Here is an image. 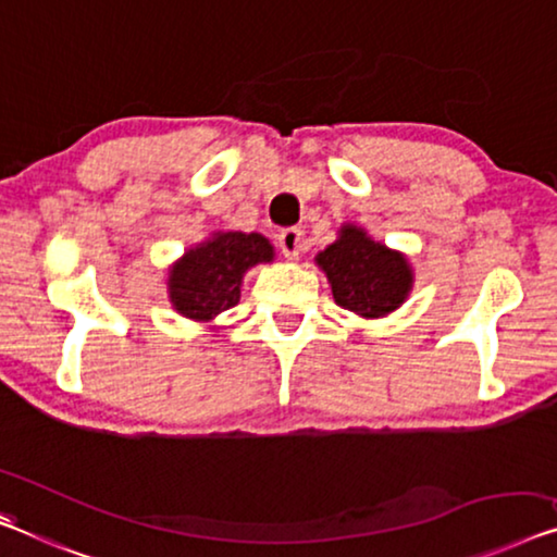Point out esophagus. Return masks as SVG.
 Segmentation results:
<instances>
[{"instance_id": "34e87169", "label": "esophagus", "mask_w": 557, "mask_h": 557, "mask_svg": "<svg viewBox=\"0 0 557 557\" xmlns=\"http://www.w3.org/2000/svg\"><path fill=\"white\" fill-rule=\"evenodd\" d=\"M277 243H280L282 255H285L287 260H297L302 252V230H297V227L282 230L277 235Z\"/></svg>"}]
</instances>
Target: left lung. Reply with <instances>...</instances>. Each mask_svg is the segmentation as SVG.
<instances>
[{
    "instance_id": "1",
    "label": "left lung",
    "mask_w": 557,
    "mask_h": 557,
    "mask_svg": "<svg viewBox=\"0 0 557 557\" xmlns=\"http://www.w3.org/2000/svg\"><path fill=\"white\" fill-rule=\"evenodd\" d=\"M314 262L327 275L335 302L364 320L397 310L414 282L408 257L375 243L358 225L339 227V237Z\"/></svg>"
}]
</instances>
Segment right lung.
Returning <instances> with one entry per match:
<instances>
[{
  "instance_id": "add662e5",
  "label": "right lung",
  "mask_w": 557,
  "mask_h": 557,
  "mask_svg": "<svg viewBox=\"0 0 557 557\" xmlns=\"http://www.w3.org/2000/svg\"><path fill=\"white\" fill-rule=\"evenodd\" d=\"M275 260V247L257 232H214L170 268V302L182 318L212 322L239 302L245 272Z\"/></svg>"
}]
</instances>
